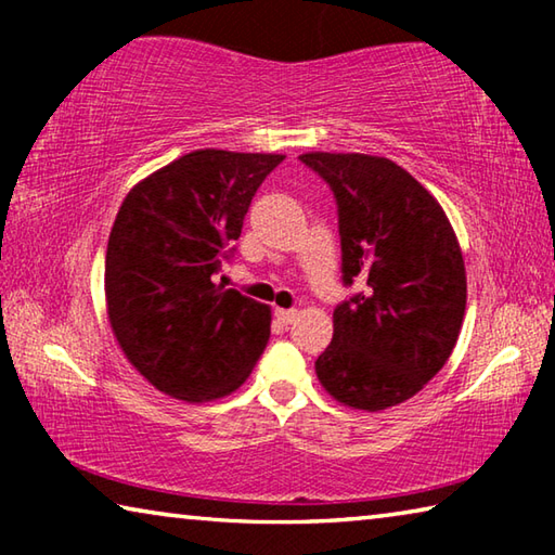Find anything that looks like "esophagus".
Returning a JSON list of instances; mask_svg holds the SVG:
<instances>
[{"mask_svg":"<svg viewBox=\"0 0 555 555\" xmlns=\"http://www.w3.org/2000/svg\"><path fill=\"white\" fill-rule=\"evenodd\" d=\"M276 318L284 325H291L298 318V311H296V308H276Z\"/></svg>","mask_w":555,"mask_h":555,"instance_id":"obj_1","label":"esophagus"}]
</instances>
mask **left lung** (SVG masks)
I'll use <instances>...</instances> for the list:
<instances>
[{
	"mask_svg": "<svg viewBox=\"0 0 555 555\" xmlns=\"http://www.w3.org/2000/svg\"><path fill=\"white\" fill-rule=\"evenodd\" d=\"M298 158L335 195L343 284H367L335 308L315 374L345 406H397L436 377L457 343L467 300L457 237L434 195L389 158Z\"/></svg>",
	"mask_w": 555,
	"mask_h": 555,
	"instance_id": "obj_1",
	"label": "left lung"
}]
</instances>
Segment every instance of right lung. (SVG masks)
I'll list each match as a JSON object with an SVG mask.
<instances>
[{"label":"right lung","mask_w":555,"mask_h":555,"mask_svg":"<svg viewBox=\"0 0 555 555\" xmlns=\"http://www.w3.org/2000/svg\"><path fill=\"white\" fill-rule=\"evenodd\" d=\"M281 154L198 149L131 188L112 224L105 296L121 352L158 391L228 397L269 343L271 311L215 284Z\"/></svg>","instance_id":"1"}]
</instances>
